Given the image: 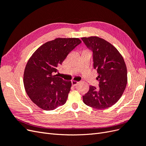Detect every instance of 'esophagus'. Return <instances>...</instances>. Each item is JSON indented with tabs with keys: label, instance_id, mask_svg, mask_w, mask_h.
<instances>
[{
	"label": "esophagus",
	"instance_id": "1",
	"mask_svg": "<svg viewBox=\"0 0 146 146\" xmlns=\"http://www.w3.org/2000/svg\"><path fill=\"white\" fill-rule=\"evenodd\" d=\"M71 82H72V85L73 86H77V85H78V84L79 83V82H77V81H74V80L72 81Z\"/></svg>",
	"mask_w": 146,
	"mask_h": 146
}]
</instances>
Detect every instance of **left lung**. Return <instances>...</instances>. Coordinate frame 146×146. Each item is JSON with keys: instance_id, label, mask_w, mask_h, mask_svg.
<instances>
[{"instance_id": "8db88e82", "label": "left lung", "mask_w": 146, "mask_h": 146, "mask_svg": "<svg viewBox=\"0 0 146 146\" xmlns=\"http://www.w3.org/2000/svg\"><path fill=\"white\" fill-rule=\"evenodd\" d=\"M86 46L93 51L94 68L99 88L90 86L83 102L95 109L111 107L121 98L127 83V70L122 56L111 43L98 36L83 37Z\"/></svg>"}]
</instances>
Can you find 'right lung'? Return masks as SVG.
<instances>
[{
    "label": "right lung",
    "instance_id": "right-lung-1",
    "mask_svg": "<svg viewBox=\"0 0 146 146\" xmlns=\"http://www.w3.org/2000/svg\"><path fill=\"white\" fill-rule=\"evenodd\" d=\"M82 41L77 38H56L36 50L25 66L24 85L33 102L44 110H53L67 100L71 82L54 75L69 53Z\"/></svg>",
    "mask_w": 146,
    "mask_h": 146
}]
</instances>
